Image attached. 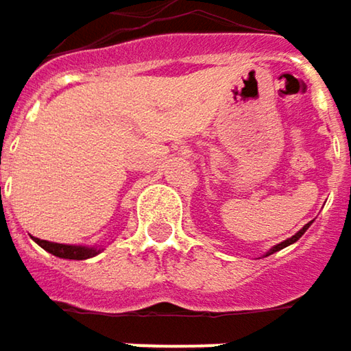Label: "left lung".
I'll list each match as a JSON object with an SVG mask.
<instances>
[{
  "label": "left lung",
  "mask_w": 351,
  "mask_h": 351,
  "mask_svg": "<svg viewBox=\"0 0 351 351\" xmlns=\"http://www.w3.org/2000/svg\"><path fill=\"white\" fill-rule=\"evenodd\" d=\"M310 224H312V222H308L306 226H302V228H300L298 232H296V234H294V237H292V238H288V240H284V242H280V244H276V246H272V248H270V250L266 252V256H270V254H274V252H278V250H282V248H286V246H290V244H294V242H298L300 238H302V234H304V232H306V230L310 228Z\"/></svg>",
  "instance_id": "obj_1"
}]
</instances>
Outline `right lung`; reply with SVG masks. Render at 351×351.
<instances>
[{"label":"right lung","mask_w":351,"mask_h":351,"mask_svg":"<svg viewBox=\"0 0 351 351\" xmlns=\"http://www.w3.org/2000/svg\"><path fill=\"white\" fill-rule=\"evenodd\" d=\"M43 250H47L49 254L57 258H65V260H87V258L97 256L103 248H95V246H83V244H59V242H49V240H41V238H33Z\"/></svg>","instance_id":"add662e5"}]
</instances>
